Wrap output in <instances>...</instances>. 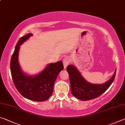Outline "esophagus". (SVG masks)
Returning a JSON list of instances; mask_svg holds the SVG:
<instances>
[{"label":"esophagus","instance_id":"1","mask_svg":"<svg viewBox=\"0 0 125 125\" xmlns=\"http://www.w3.org/2000/svg\"><path fill=\"white\" fill-rule=\"evenodd\" d=\"M69 62H70V61H69V59L68 57H64V59L63 60V65H64V69L66 68V67L69 64Z\"/></svg>","mask_w":125,"mask_h":125}]
</instances>
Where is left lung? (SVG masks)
I'll list each match as a JSON object with an SVG mask.
<instances>
[{"label":"left lung","mask_w":125,"mask_h":125,"mask_svg":"<svg viewBox=\"0 0 125 125\" xmlns=\"http://www.w3.org/2000/svg\"><path fill=\"white\" fill-rule=\"evenodd\" d=\"M67 71L69 74L72 94L83 101L95 99L103 94L113 83L116 72V70L112 78L105 83L93 84L86 82L73 65H68Z\"/></svg>","instance_id":"1"}]
</instances>
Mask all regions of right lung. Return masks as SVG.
I'll list each match as a JSON object with an SVG mask.
<instances>
[{
    "mask_svg": "<svg viewBox=\"0 0 125 125\" xmlns=\"http://www.w3.org/2000/svg\"><path fill=\"white\" fill-rule=\"evenodd\" d=\"M32 35L28 33L19 40L10 61V71L14 84L22 95L31 100L43 101L51 95L59 73L64 68L62 61L48 64L39 74L29 76L22 72L18 63L20 45Z\"/></svg>",
    "mask_w": 125,
    "mask_h": 125,
    "instance_id": "add662e5",
    "label": "right lung"
}]
</instances>
